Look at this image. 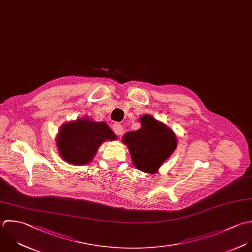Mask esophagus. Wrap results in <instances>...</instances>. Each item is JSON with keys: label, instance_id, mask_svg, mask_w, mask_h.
I'll list each match as a JSON object with an SVG mask.
<instances>
[{"label": "esophagus", "instance_id": "esophagus-1", "mask_svg": "<svg viewBox=\"0 0 252 252\" xmlns=\"http://www.w3.org/2000/svg\"><path fill=\"white\" fill-rule=\"evenodd\" d=\"M113 130L117 135H122L123 131H124V128L120 124H114L113 125Z\"/></svg>", "mask_w": 252, "mask_h": 252}]
</instances>
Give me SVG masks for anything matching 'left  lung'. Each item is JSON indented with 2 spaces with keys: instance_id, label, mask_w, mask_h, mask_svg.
<instances>
[{
  "instance_id": "obj_1",
  "label": "left lung",
  "mask_w": 252,
  "mask_h": 252,
  "mask_svg": "<svg viewBox=\"0 0 252 252\" xmlns=\"http://www.w3.org/2000/svg\"><path fill=\"white\" fill-rule=\"evenodd\" d=\"M140 122L141 127L126 132L123 142L139 171L155 174L176 150L177 136L171 128L150 115L140 117Z\"/></svg>"
}]
</instances>
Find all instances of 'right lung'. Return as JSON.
Returning <instances> with one entry per match:
<instances>
[{"label":"right lung","instance_id":"add662e5","mask_svg":"<svg viewBox=\"0 0 252 252\" xmlns=\"http://www.w3.org/2000/svg\"><path fill=\"white\" fill-rule=\"evenodd\" d=\"M116 137L106 123L83 118L63 125L56 141L59 153L65 162L84 165L92 161L104 141H113Z\"/></svg>","mask_w":252,"mask_h":252}]
</instances>
